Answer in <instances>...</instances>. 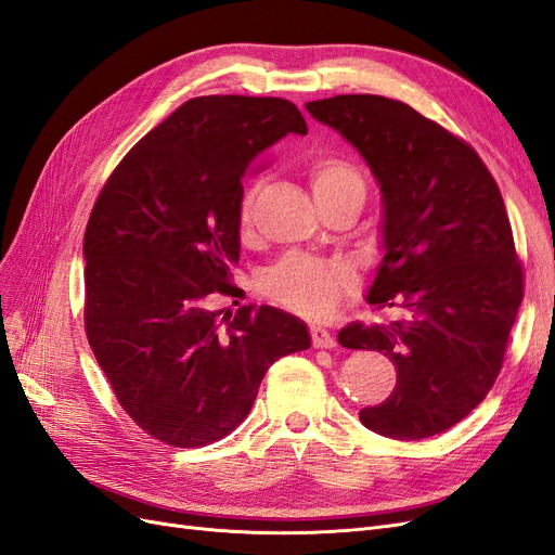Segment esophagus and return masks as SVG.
<instances>
[{
	"label": "esophagus",
	"mask_w": 555,
	"mask_h": 555,
	"mask_svg": "<svg viewBox=\"0 0 555 555\" xmlns=\"http://www.w3.org/2000/svg\"><path fill=\"white\" fill-rule=\"evenodd\" d=\"M310 338H312V347H317V349H331V347H335V338L322 326H312L310 328Z\"/></svg>",
	"instance_id": "obj_1"
}]
</instances>
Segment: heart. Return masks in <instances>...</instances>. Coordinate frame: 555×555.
Returning <instances> with one entry per match:
<instances>
[{
  "label": "heart",
  "mask_w": 555,
  "mask_h": 555,
  "mask_svg": "<svg viewBox=\"0 0 555 555\" xmlns=\"http://www.w3.org/2000/svg\"><path fill=\"white\" fill-rule=\"evenodd\" d=\"M308 182L317 198L324 201L359 194L363 180L347 159L319 153L308 164ZM259 196V182H249L238 204V227L251 224ZM357 289V271L345 259H322L310 255H289L278 261L261 280V292L271 304L304 319H326Z\"/></svg>",
  "instance_id": "b5f03b06"
}]
</instances>
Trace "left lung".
Here are the masks:
<instances>
[{"mask_svg":"<svg viewBox=\"0 0 555 555\" xmlns=\"http://www.w3.org/2000/svg\"><path fill=\"white\" fill-rule=\"evenodd\" d=\"M308 111L371 164L386 255L367 304L405 312L338 333L347 349L384 351L398 373L361 424L393 440L433 438L479 405L507 354L526 273L505 201L473 145L408 104L338 94Z\"/></svg>","mask_w":555,"mask_h":555,"instance_id":"1","label":"left lung"}]
</instances>
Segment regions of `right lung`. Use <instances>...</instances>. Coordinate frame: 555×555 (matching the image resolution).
Listing matches in <instances>:
<instances>
[{
	"mask_svg": "<svg viewBox=\"0 0 555 555\" xmlns=\"http://www.w3.org/2000/svg\"><path fill=\"white\" fill-rule=\"evenodd\" d=\"M308 133L280 96H194L133 145L99 192L82 241L86 333L131 422L164 444L236 430L278 359L310 347L300 319L241 306L243 176L275 141ZM238 300H233L236 306Z\"/></svg>",
	"mask_w": 555,
	"mask_h": 555,
	"instance_id": "obj_1",
	"label": "right lung"
}]
</instances>
